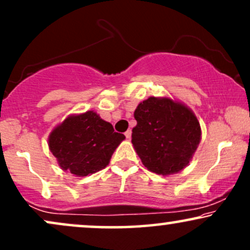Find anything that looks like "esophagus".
Instances as JSON below:
<instances>
[{"label":"esophagus","instance_id":"1","mask_svg":"<svg viewBox=\"0 0 250 250\" xmlns=\"http://www.w3.org/2000/svg\"><path fill=\"white\" fill-rule=\"evenodd\" d=\"M125 137H127V139H130V137H131V130H130V129H128V130L125 133Z\"/></svg>","mask_w":250,"mask_h":250}]
</instances>
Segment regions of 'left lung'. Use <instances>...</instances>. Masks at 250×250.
<instances>
[{
	"mask_svg": "<svg viewBox=\"0 0 250 250\" xmlns=\"http://www.w3.org/2000/svg\"><path fill=\"white\" fill-rule=\"evenodd\" d=\"M134 117L131 142L146 168L169 175L188 165L201 140L200 123L190 109L166 97H149L137 105Z\"/></svg>",
	"mask_w": 250,
	"mask_h": 250,
	"instance_id": "1",
	"label": "left lung"
}]
</instances>
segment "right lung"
I'll list each match as a JSON object with an SVG mask.
<instances>
[{
	"instance_id": "1",
	"label": "right lung",
	"mask_w": 250,
	"mask_h": 250,
	"mask_svg": "<svg viewBox=\"0 0 250 250\" xmlns=\"http://www.w3.org/2000/svg\"><path fill=\"white\" fill-rule=\"evenodd\" d=\"M125 139L94 111L69 116L51 131L49 148L63 170L87 176L108 166L114 150Z\"/></svg>"
}]
</instances>
